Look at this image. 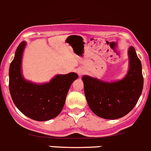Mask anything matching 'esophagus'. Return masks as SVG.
<instances>
[{
  "label": "esophagus",
  "instance_id": "34e87169",
  "mask_svg": "<svg viewBox=\"0 0 151 151\" xmlns=\"http://www.w3.org/2000/svg\"><path fill=\"white\" fill-rule=\"evenodd\" d=\"M78 73H79V75H80V76H81L82 74L83 73V70H80L78 71Z\"/></svg>",
  "mask_w": 151,
  "mask_h": 151
}]
</instances>
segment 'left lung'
I'll use <instances>...</instances> for the list:
<instances>
[{"label":"left lung","mask_w":151,"mask_h":151,"mask_svg":"<svg viewBox=\"0 0 151 151\" xmlns=\"http://www.w3.org/2000/svg\"><path fill=\"white\" fill-rule=\"evenodd\" d=\"M129 69L126 77L116 82H105L83 76L84 93L91 111L105 119L126 116L136 105L143 88L142 65L135 49H129Z\"/></svg>","instance_id":"left-lung-1"}]
</instances>
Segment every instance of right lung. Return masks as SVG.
Instances as JSON below:
<instances>
[{"label": "right lung", "instance_id": "obj_1", "mask_svg": "<svg viewBox=\"0 0 151 151\" xmlns=\"http://www.w3.org/2000/svg\"><path fill=\"white\" fill-rule=\"evenodd\" d=\"M25 42L19 45L9 68V91L14 103L27 117L39 122L58 116L64 107L73 81L78 78L76 73L57 75L50 82L35 84L23 78L22 57Z\"/></svg>", "mask_w": 151, "mask_h": 151}]
</instances>
